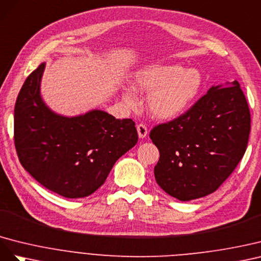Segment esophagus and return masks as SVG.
Here are the masks:
<instances>
[{
    "mask_svg": "<svg viewBox=\"0 0 261 261\" xmlns=\"http://www.w3.org/2000/svg\"><path fill=\"white\" fill-rule=\"evenodd\" d=\"M137 130H138V135H139V138L143 139L147 136L148 133V130H147V126L144 124V123H139L138 126H137Z\"/></svg>",
    "mask_w": 261,
    "mask_h": 261,
    "instance_id": "1",
    "label": "esophagus"
}]
</instances>
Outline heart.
Instances as JSON below:
<instances>
[{
  "label": "heart",
  "mask_w": 261,
  "mask_h": 261,
  "mask_svg": "<svg viewBox=\"0 0 261 261\" xmlns=\"http://www.w3.org/2000/svg\"><path fill=\"white\" fill-rule=\"evenodd\" d=\"M136 87L151 93L148 109L160 119H172L181 115L197 99L203 87V77L197 69L181 65H153L141 70L136 76ZM123 98L129 106L137 105L136 94L126 89Z\"/></svg>",
  "instance_id": "heart-1"
}]
</instances>
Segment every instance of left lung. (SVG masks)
<instances>
[{
	"mask_svg": "<svg viewBox=\"0 0 261 261\" xmlns=\"http://www.w3.org/2000/svg\"><path fill=\"white\" fill-rule=\"evenodd\" d=\"M249 132L250 111L240 83L211 87L185 114L151 130L160 151L156 182L180 201L210 195L243 159Z\"/></svg>",
	"mask_w": 261,
	"mask_h": 261,
	"instance_id": "1",
	"label": "left lung"
}]
</instances>
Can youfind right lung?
Listing matches in <instances>:
<instances>
[{"mask_svg": "<svg viewBox=\"0 0 261 261\" xmlns=\"http://www.w3.org/2000/svg\"><path fill=\"white\" fill-rule=\"evenodd\" d=\"M41 63L29 74L14 109V143L18 160L43 187L65 198L92 195L105 182L119 158L138 142L132 119L105 111L56 115L40 97Z\"/></svg>", "mask_w": 261, "mask_h": 261, "instance_id": "1", "label": "right lung"}]
</instances>
